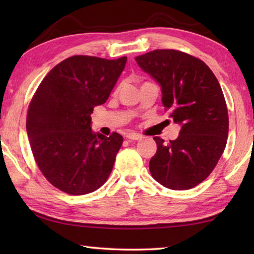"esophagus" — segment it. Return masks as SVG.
Instances as JSON below:
<instances>
[{
    "instance_id": "obj_1",
    "label": "esophagus",
    "mask_w": 254,
    "mask_h": 254,
    "mask_svg": "<svg viewBox=\"0 0 254 254\" xmlns=\"http://www.w3.org/2000/svg\"><path fill=\"white\" fill-rule=\"evenodd\" d=\"M126 136H127V139H128V140H141V139H142V136H141L140 134H137V133H134V132L127 133Z\"/></svg>"
}]
</instances>
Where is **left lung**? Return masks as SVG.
Masks as SVG:
<instances>
[{"mask_svg":"<svg viewBox=\"0 0 254 254\" xmlns=\"http://www.w3.org/2000/svg\"><path fill=\"white\" fill-rule=\"evenodd\" d=\"M137 65L161 88L162 104L180 126L177 139L154 136L152 177L174 190L190 189L208 177L224 151L229 114L222 88L204 62L182 51L159 49L137 56Z\"/></svg>","mask_w":254,"mask_h":254,"instance_id":"obj_1","label":"left lung"}]
</instances>
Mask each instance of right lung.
Segmentation results:
<instances>
[{
	"label": "right lung",
	"instance_id": "1",
	"mask_svg": "<svg viewBox=\"0 0 254 254\" xmlns=\"http://www.w3.org/2000/svg\"><path fill=\"white\" fill-rule=\"evenodd\" d=\"M126 64L127 57L72 56L47 74L33 95L30 145L41 173L62 191L89 194L109 178L123 136L94 133L91 114L107 101Z\"/></svg>",
	"mask_w": 254,
	"mask_h": 254
}]
</instances>
